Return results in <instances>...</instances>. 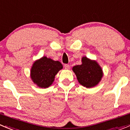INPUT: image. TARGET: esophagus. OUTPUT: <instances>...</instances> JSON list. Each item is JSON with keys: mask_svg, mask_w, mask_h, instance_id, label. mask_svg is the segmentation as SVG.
Instances as JSON below:
<instances>
[{"mask_svg": "<svg viewBox=\"0 0 130 130\" xmlns=\"http://www.w3.org/2000/svg\"><path fill=\"white\" fill-rule=\"evenodd\" d=\"M64 67H65V69H66V70H69V69H70V65H68V64H66V65H64Z\"/></svg>", "mask_w": 130, "mask_h": 130, "instance_id": "34e87169", "label": "esophagus"}]
</instances>
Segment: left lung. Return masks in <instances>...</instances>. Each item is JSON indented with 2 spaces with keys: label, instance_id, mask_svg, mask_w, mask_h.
Instances as JSON below:
<instances>
[{
  "label": "left lung",
  "instance_id": "8db88e82",
  "mask_svg": "<svg viewBox=\"0 0 130 130\" xmlns=\"http://www.w3.org/2000/svg\"><path fill=\"white\" fill-rule=\"evenodd\" d=\"M81 61V65H75L72 68L78 82L87 88L96 86L104 75L102 69L97 61L88 58L86 56H83Z\"/></svg>",
  "mask_w": 130,
  "mask_h": 130
}]
</instances>
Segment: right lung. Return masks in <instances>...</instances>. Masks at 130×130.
Segmentation results:
<instances>
[{"instance_id": "right-lung-1", "label": "right lung", "mask_w": 130, "mask_h": 130, "mask_svg": "<svg viewBox=\"0 0 130 130\" xmlns=\"http://www.w3.org/2000/svg\"><path fill=\"white\" fill-rule=\"evenodd\" d=\"M62 69L63 65L60 61L44 56L33 63L30 70V77L38 87L47 88L53 84L55 75Z\"/></svg>"}]
</instances>
